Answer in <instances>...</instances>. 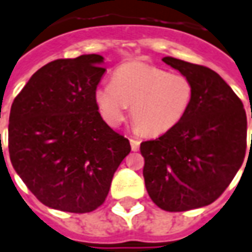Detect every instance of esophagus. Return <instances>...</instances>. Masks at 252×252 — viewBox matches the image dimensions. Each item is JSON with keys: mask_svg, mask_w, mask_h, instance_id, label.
I'll return each instance as SVG.
<instances>
[{"mask_svg": "<svg viewBox=\"0 0 252 252\" xmlns=\"http://www.w3.org/2000/svg\"><path fill=\"white\" fill-rule=\"evenodd\" d=\"M129 143H131V148L132 151H139L140 148V140H137V139H129Z\"/></svg>", "mask_w": 252, "mask_h": 252, "instance_id": "34e87169", "label": "esophagus"}]
</instances>
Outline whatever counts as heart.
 I'll use <instances>...</instances> for the list:
<instances>
[{"label": "heart", "mask_w": 252, "mask_h": 252, "mask_svg": "<svg viewBox=\"0 0 252 252\" xmlns=\"http://www.w3.org/2000/svg\"><path fill=\"white\" fill-rule=\"evenodd\" d=\"M193 96L195 87L188 76L144 63L121 65L113 81L98 85L94 92L96 105L109 126H120L132 105V120L148 136L163 135L178 126Z\"/></svg>", "instance_id": "b5f03b06"}]
</instances>
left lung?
Masks as SVG:
<instances>
[{
  "mask_svg": "<svg viewBox=\"0 0 252 252\" xmlns=\"http://www.w3.org/2000/svg\"><path fill=\"white\" fill-rule=\"evenodd\" d=\"M163 61L191 79L195 96L178 126L140 144L143 176L156 206L188 211L215 202L239 171L247 148V117L243 102L212 69L173 57Z\"/></svg>",
  "mask_w": 252,
  "mask_h": 252,
  "instance_id": "obj_1",
  "label": "left lung"
}]
</instances>
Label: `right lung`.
Wrapping results in <instances>:
<instances>
[{"instance_id":"obj_1","label":"right lung","mask_w":252,"mask_h":252,"mask_svg":"<svg viewBox=\"0 0 252 252\" xmlns=\"http://www.w3.org/2000/svg\"><path fill=\"white\" fill-rule=\"evenodd\" d=\"M100 55L44 65L16 96L9 116L13 168L42 204L85 214L105 202L129 140L102 120L94 92Z\"/></svg>"}]
</instances>
